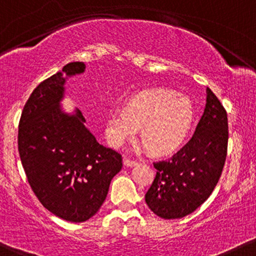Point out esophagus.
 Returning a JSON list of instances; mask_svg holds the SVG:
<instances>
[{
	"mask_svg": "<svg viewBox=\"0 0 256 256\" xmlns=\"http://www.w3.org/2000/svg\"><path fill=\"white\" fill-rule=\"evenodd\" d=\"M124 165L128 168H131V166H134V165H137V162L136 160H130V159H124Z\"/></svg>",
	"mask_w": 256,
	"mask_h": 256,
	"instance_id": "esophagus-1",
	"label": "esophagus"
}]
</instances>
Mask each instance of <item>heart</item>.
<instances>
[{
    "mask_svg": "<svg viewBox=\"0 0 256 256\" xmlns=\"http://www.w3.org/2000/svg\"><path fill=\"white\" fill-rule=\"evenodd\" d=\"M194 122L190 98L168 91H144L128 100L124 110L106 120V137L115 148L136 138L138 128L146 146L156 154H170L184 142Z\"/></svg>",
    "mask_w": 256,
    "mask_h": 256,
    "instance_id": "obj_1",
    "label": "heart"
}]
</instances>
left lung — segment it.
<instances>
[{
  "label": "left lung",
  "mask_w": 256,
  "mask_h": 256,
  "mask_svg": "<svg viewBox=\"0 0 256 256\" xmlns=\"http://www.w3.org/2000/svg\"><path fill=\"white\" fill-rule=\"evenodd\" d=\"M227 113L206 87V104L192 138L166 160L154 162L156 175L146 203L162 218H181L209 198L227 156Z\"/></svg>",
  "instance_id": "1"
}]
</instances>
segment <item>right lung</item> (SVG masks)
Masks as SVG:
<instances>
[{
	"label": "right lung",
	"instance_id": "right-lung-1",
	"mask_svg": "<svg viewBox=\"0 0 256 256\" xmlns=\"http://www.w3.org/2000/svg\"><path fill=\"white\" fill-rule=\"evenodd\" d=\"M85 68L82 62H72L42 81L25 103L18 131L30 187L48 212L70 222L96 214L122 168V156L96 141L78 108L70 114L60 106L66 78Z\"/></svg>",
	"mask_w": 256,
	"mask_h": 256
}]
</instances>
